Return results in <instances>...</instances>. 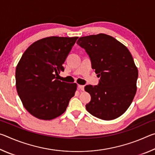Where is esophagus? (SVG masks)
Masks as SVG:
<instances>
[{
	"mask_svg": "<svg viewBox=\"0 0 155 155\" xmlns=\"http://www.w3.org/2000/svg\"><path fill=\"white\" fill-rule=\"evenodd\" d=\"M78 89H79V90H82V91L84 90V85H78Z\"/></svg>",
	"mask_w": 155,
	"mask_h": 155,
	"instance_id": "esophagus-1",
	"label": "esophagus"
}]
</instances>
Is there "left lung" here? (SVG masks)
Masks as SVG:
<instances>
[{"instance_id": "left-lung-1", "label": "left lung", "mask_w": 155, "mask_h": 155, "mask_svg": "<svg viewBox=\"0 0 155 155\" xmlns=\"http://www.w3.org/2000/svg\"><path fill=\"white\" fill-rule=\"evenodd\" d=\"M77 44L85 50L91 68L100 77L98 85H86L91 101L86 109L104 120L120 117L132 103L137 91L138 70L128 48L113 37L100 33L81 37Z\"/></svg>"}]
</instances>
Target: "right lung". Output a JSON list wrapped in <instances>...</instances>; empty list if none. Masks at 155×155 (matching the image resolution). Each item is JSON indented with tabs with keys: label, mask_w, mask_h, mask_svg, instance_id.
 I'll list each match as a JSON object with an SVG mask.
<instances>
[{
	"label": "right lung",
	"mask_w": 155,
	"mask_h": 155,
	"mask_svg": "<svg viewBox=\"0 0 155 155\" xmlns=\"http://www.w3.org/2000/svg\"><path fill=\"white\" fill-rule=\"evenodd\" d=\"M78 37H49L23 53L15 70L16 89L25 109L37 118L50 120L64 114L77 85L57 80Z\"/></svg>",
	"instance_id": "obj_1"
}]
</instances>
